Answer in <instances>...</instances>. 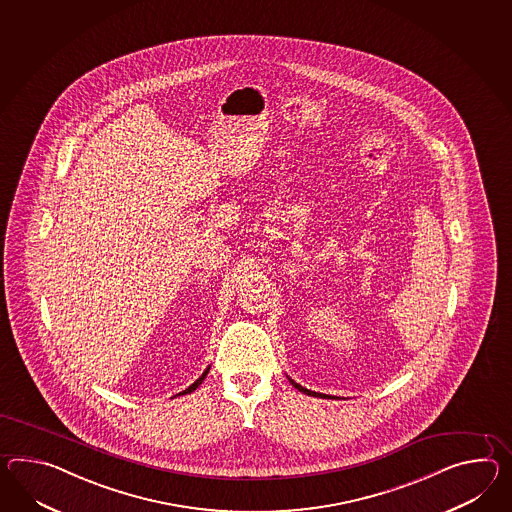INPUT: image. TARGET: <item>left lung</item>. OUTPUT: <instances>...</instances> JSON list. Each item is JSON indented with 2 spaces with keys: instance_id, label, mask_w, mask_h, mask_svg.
<instances>
[{
  "instance_id": "8db88e82",
  "label": "left lung",
  "mask_w": 512,
  "mask_h": 512,
  "mask_svg": "<svg viewBox=\"0 0 512 512\" xmlns=\"http://www.w3.org/2000/svg\"><path fill=\"white\" fill-rule=\"evenodd\" d=\"M290 383L294 385V387L298 388L300 392H303V394H309V396H316V398H325V396H322V394H318V392H312V390H309V388H303L301 385H298V383H294L292 379H290Z\"/></svg>"
}]
</instances>
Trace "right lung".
<instances>
[{"label": "right lung", "instance_id": "right-lung-1", "mask_svg": "<svg viewBox=\"0 0 512 512\" xmlns=\"http://www.w3.org/2000/svg\"><path fill=\"white\" fill-rule=\"evenodd\" d=\"M207 372H209V368H207V370L203 372V375H201L200 379H198L196 383H192V385H190V387H188L187 390L183 392V394H188V392H194L196 388L200 387L201 383H203V379H205V375H207Z\"/></svg>", "mask_w": 512, "mask_h": 512}]
</instances>
